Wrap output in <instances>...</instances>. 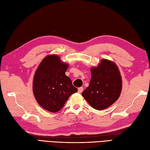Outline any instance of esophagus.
I'll list each match as a JSON object with an SVG mask.
<instances>
[{
  "label": "esophagus",
  "instance_id": "esophagus-1",
  "mask_svg": "<svg viewBox=\"0 0 150 150\" xmlns=\"http://www.w3.org/2000/svg\"><path fill=\"white\" fill-rule=\"evenodd\" d=\"M83 87H79V88H78V92L79 93H81L82 92V91H83Z\"/></svg>",
  "mask_w": 150,
  "mask_h": 150
}]
</instances>
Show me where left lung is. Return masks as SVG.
Instances as JSON below:
<instances>
[{
  "label": "left lung",
  "mask_w": 150,
  "mask_h": 150,
  "mask_svg": "<svg viewBox=\"0 0 150 150\" xmlns=\"http://www.w3.org/2000/svg\"><path fill=\"white\" fill-rule=\"evenodd\" d=\"M92 77L89 86L82 96L92 107L99 110L114 104L120 96L122 79L115 64L103 59L98 67L91 69Z\"/></svg>",
  "instance_id": "left-lung-1"
}]
</instances>
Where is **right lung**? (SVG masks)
<instances>
[{
    "label": "right lung",
    "instance_id": "1",
    "mask_svg": "<svg viewBox=\"0 0 150 150\" xmlns=\"http://www.w3.org/2000/svg\"><path fill=\"white\" fill-rule=\"evenodd\" d=\"M68 64L55 54L48 55L43 59L35 73L33 91L36 101L43 108L57 112L78 89L71 79L65 75Z\"/></svg>",
    "mask_w": 150,
    "mask_h": 150
}]
</instances>
